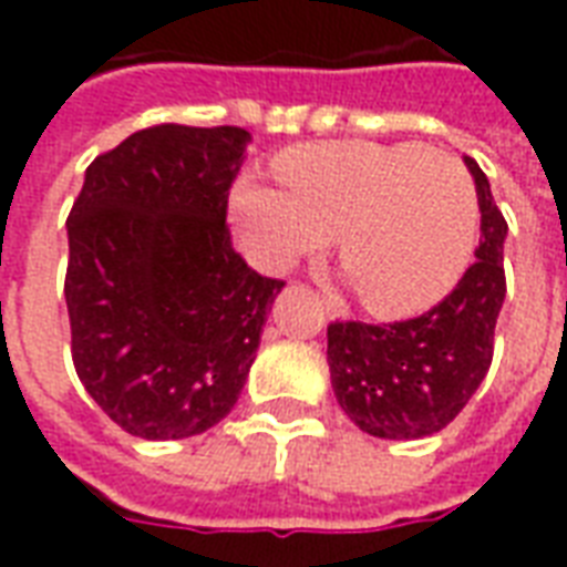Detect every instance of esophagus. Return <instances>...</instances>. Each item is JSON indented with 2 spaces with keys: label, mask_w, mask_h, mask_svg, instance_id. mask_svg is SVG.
Segmentation results:
<instances>
[{
  "label": "esophagus",
  "mask_w": 567,
  "mask_h": 567,
  "mask_svg": "<svg viewBox=\"0 0 567 567\" xmlns=\"http://www.w3.org/2000/svg\"><path fill=\"white\" fill-rule=\"evenodd\" d=\"M321 303H324V312H328L331 319H337V316H346V303L340 300V297L333 295V291H324V295H321Z\"/></svg>",
  "instance_id": "1"
}]
</instances>
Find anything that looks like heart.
<instances>
[{
  "label": "heart",
  "instance_id": "obj_1",
  "mask_svg": "<svg viewBox=\"0 0 567 567\" xmlns=\"http://www.w3.org/2000/svg\"><path fill=\"white\" fill-rule=\"evenodd\" d=\"M272 175L282 190H236L251 258L288 270L337 239L340 270L380 319L437 307L474 258L480 199L455 154L416 142H312L282 151Z\"/></svg>",
  "mask_w": 567,
  "mask_h": 567
}]
</instances>
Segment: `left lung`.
<instances>
[{
	"label": "left lung",
	"mask_w": 567,
	"mask_h": 567,
	"mask_svg": "<svg viewBox=\"0 0 567 567\" xmlns=\"http://www.w3.org/2000/svg\"><path fill=\"white\" fill-rule=\"evenodd\" d=\"M467 169L474 175L483 236L462 282L416 319L328 324L337 404L373 437L419 440L437 434L474 398L492 364L495 324L507 295V221L474 157H467Z\"/></svg>",
	"instance_id": "1"
}]
</instances>
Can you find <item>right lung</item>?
<instances>
[{"label":"right lung","mask_w":567,"mask_h":567,"mask_svg":"<svg viewBox=\"0 0 567 567\" xmlns=\"http://www.w3.org/2000/svg\"><path fill=\"white\" fill-rule=\"evenodd\" d=\"M246 142L243 127L154 124L103 151L72 203V364L133 437L218 425L282 291L230 243L227 197Z\"/></svg>","instance_id":"obj_1"}]
</instances>
